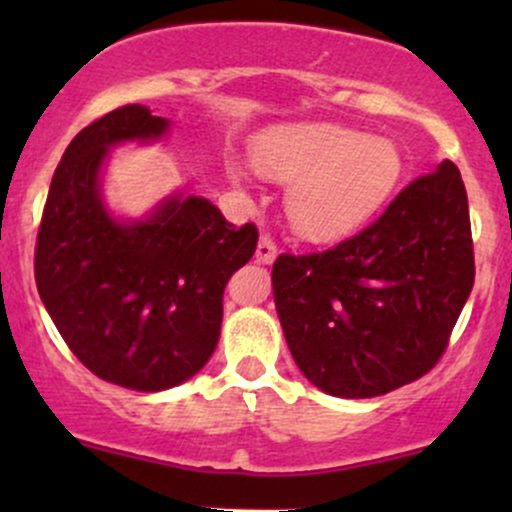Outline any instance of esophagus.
<instances>
[{
    "label": "esophagus",
    "instance_id": "esophagus-1",
    "mask_svg": "<svg viewBox=\"0 0 512 512\" xmlns=\"http://www.w3.org/2000/svg\"><path fill=\"white\" fill-rule=\"evenodd\" d=\"M255 260L260 264H272L276 260V245H274L272 238L260 236V240H257Z\"/></svg>",
    "mask_w": 512,
    "mask_h": 512
}]
</instances>
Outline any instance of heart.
Here are the masks:
<instances>
[{
	"label": "heart",
	"instance_id": "1",
	"mask_svg": "<svg viewBox=\"0 0 512 512\" xmlns=\"http://www.w3.org/2000/svg\"><path fill=\"white\" fill-rule=\"evenodd\" d=\"M252 158L264 175L291 182L286 216L298 236L315 243L358 231L395 192L402 175L395 142L330 122L264 129L252 142Z\"/></svg>",
	"mask_w": 512,
	"mask_h": 512
}]
</instances>
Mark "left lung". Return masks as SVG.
I'll return each instance as SVG.
<instances>
[{
  "label": "left lung",
  "instance_id": "8db88e82",
  "mask_svg": "<svg viewBox=\"0 0 512 512\" xmlns=\"http://www.w3.org/2000/svg\"><path fill=\"white\" fill-rule=\"evenodd\" d=\"M472 286L467 190L448 158L358 236L272 267L293 361L344 399L387 395L436 366Z\"/></svg>",
  "mask_w": 512,
  "mask_h": 512
}]
</instances>
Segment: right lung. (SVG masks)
<instances>
[{
  "mask_svg": "<svg viewBox=\"0 0 512 512\" xmlns=\"http://www.w3.org/2000/svg\"><path fill=\"white\" fill-rule=\"evenodd\" d=\"M170 120L125 105L81 129L52 175L35 284L74 356L127 390L161 392L197 375L219 344L223 289L257 248L209 199L170 192L144 216L110 207L115 146L156 144Z\"/></svg>",
  "mask_w": 512,
  "mask_h": 512,
  "instance_id": "1",
  "label": "right lung"
}]
</instances>
